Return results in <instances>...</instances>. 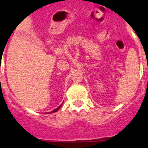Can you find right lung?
I'll return each mask as SVG.
<instances>
[{
    "mask_svg": "<svg viewBox=\"0 0 148 148\" xmlns=\"http://www.w3.org/2000/svg\"><path fill=\"white\" fill-rule=\"evenodd\" d=\"M62 104H63V103H61V104H60V105L59 106L58 108H56V109H54V110H53L51 111V112H48V113H47V114H52V113H54V112H56V111H58V110H59V109H60V107L62 106Z\"/></svg>",
    "mask_w": 148,
    "mask_h": 148,
    "instance_id": "1",
    "label": "right lung"
}]
</instances>
